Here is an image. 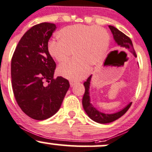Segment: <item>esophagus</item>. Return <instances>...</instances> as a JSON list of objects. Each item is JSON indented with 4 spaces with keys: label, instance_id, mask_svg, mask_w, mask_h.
Instances as JSON below:
<instances>
[{
    "label": "esophagus",
    "instance_id": "1",
    "mask_svg": "<svg viewBox=\"0 0 152 152\" xmlns=\"http://www.w3.org/2000/svg\"><path fill=\"white\" fill-rule=\"evenodd\" d=\"M75 84H76V82H74V81H71V82H70V85H71V87H73Z\"/></svg>",
    "mask_w": 152,
    "mask_h": 152
}]
</instances>
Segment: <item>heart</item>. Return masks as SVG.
Listing matches in <instances>:
<instances>
[{"label": "heart", "instance_id": "1", "mask_svg": "<svg viewBox=\"0 0 152 152\" xmlns=\"http://www.w3.org/2000/svg\"><path fill=\"white\" fill-rule=\"evenodd\" d=\"M59 39L48 44L50 55L60 64L66 63L73 52L75 59L58 68L63 77L78 81L86 77L90 66L99 64L108 49L110 35L98 26L76 24L66 26L58 33Z\"/></svg>", "mask_w": 152, "mask_h": 152}]
</instances>
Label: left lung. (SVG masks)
Masks as SVG:
<instances>
[{
    "instance_id": "obj_1",
    "label": "left lung",
    "mask_w": 152,
    "mask_h": 152,
    "mask_svg": "<svg viewBox=\"0 0 152 152\" xmlns=\"http://www.w3.org/2000/svg\"><path fill=\"white\" fill-rule=\"evenodd\" d=\"M110 29L111 30V32L113 35V38H114L115 41L117 43L118 46L121 48L126 50H128L133 53V56L136 58V52L134 50L133 48V43L131 39L126 36L124 33L118 30L117 28L113 26H110L109 25ZM91 76L92 75L88 78L86 81L84 83V87H85V92L83 96L82 99V104L83 107H84V111L87 114V115L91 118L92 121H95V122L98 123H102V124H105V123H109L113 121H116L117 119L121 118L123 116L128 110L131 107L132 102H130L129 104H127L124 108H123L121 110L116 112L115 113H111V114H107V113H102V112L98 110L96 108L93 106V104L91 103V100H90V93H89V88H90V82H91Z\"/></svg>"
}]
</instances>
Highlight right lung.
<instances>
[{
	"mask_svg": "<svg viewBox=\"0 0 152 152\" xmlns=\"http://www.w3.org/2000/svg\"><path fill=\"white\" fill-rule=\"evenodd\" d=\"M55 24L34 25L21 38L11 59V82L16 102L26 115L43 121L54 115L69 89L67 79H54L56 64L48 52Z\"/></svg>",
	"mask_w": 152,
	"mask_h": 152,
	"instance_id": "right-lung-1",
	"label": "right lung"
}]
</instances>
